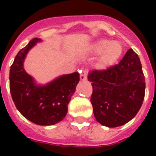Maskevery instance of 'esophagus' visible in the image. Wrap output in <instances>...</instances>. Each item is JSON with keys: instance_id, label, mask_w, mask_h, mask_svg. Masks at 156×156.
I'll list each match as a JSON object with an SVG mask.
<instances>
[{"instance_id": "esophagus-1", "label": "esophagus", "mask_w": 156, "mask_h": 156, "mask_svg": "<svg viewBox=\"0 0 156 156\" xmlns=\"http://www.w3.org/2000/svg\"><path fill=\"white\" fill-rule=\"evenodd\" d=\"M87 71H83L80 74V79L82 81H85L87 80Z\"/></svg>"}]
</instances>
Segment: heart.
Here are the masks:
<instances>
[{
    "mask_svg": "<svg viewBox=\"0 0 156 156\" xmlns=\"http://www.w3.org/2000/svg\"><path fill=\"white\" fill-rule=\"evenodd\" d=\"M122 46L117 41L102 39L96 41L91 47V53L100 54L98 59L97 66L100 69H106L116 63L122 54Z\"/></svg>",
    "mask_w": 156,
    "mask_h": 156,
    "instance_id": "obj_1",
    "label": "heart"
}]
</instances>
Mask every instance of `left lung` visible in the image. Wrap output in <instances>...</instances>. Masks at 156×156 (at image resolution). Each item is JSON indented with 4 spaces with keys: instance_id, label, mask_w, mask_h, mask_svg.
Here are the masks:
<instances>
[{
    "instance_id": "8db88e82",
    "label": "left lung",
    "mask_w": 156,
    "mask_h": 156,
    "mask_svg": "<svg viewBox=\"0 0 156 156\" xmlns=\"http://www.w3.org/2000/svg\"><path fill=\"white\" fill-rule=\"evenodd\" d=\"M93 92L90 102L96 121L114 128L136 116L145 96V77L138 56L129 49L119 64L88 73Z\"/></svg>"
}]
</instances>
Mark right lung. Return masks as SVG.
<instances>
[{
    "label": "right lung",
    "mask_w": 156,
    "mask_h": 156,
    "mask_svg": "<svg viewBox=\"0 0 156 156\" xmlns=\"http://www.w3.org/2000/svg\"><path fill=\"white\" fill-rule=\"evenodd\" d=\"M40 42V39H33L17 54L9 70V89L16 108L25 118L39 126H52L66 116L80 77L74 72L38 84L26 72L23 63L28 52Z\"/></svg>",
    "instance_id": "obj_1"
}]
</instances>
